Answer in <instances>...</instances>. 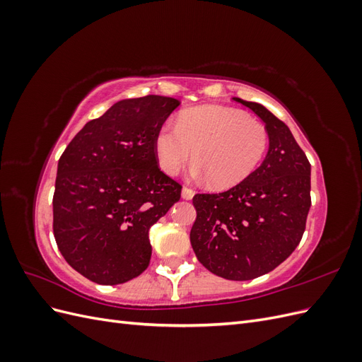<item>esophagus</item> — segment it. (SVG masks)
Instances as JSON below:
<instances>
[{
	"instance_id": "esophagus-1",
	"label": "esophagus",
	"mask_w": 362,
	"mask_h": 362,
	"mask_svg": "<svg viewBox=\"0 0 362 362\" xmlns=\"http://www.w3.org/2000/svg\"><path fill=\"white\" fill-rule=\"evenodd\" d=\"M194 196V192L192 190V189H189V187H184L182 190H181V198L182 199H187V201H190L192 198Z\"/></svg>"
}]
</instances>
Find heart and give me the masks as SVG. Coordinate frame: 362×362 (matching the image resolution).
Returning a JSON list of instances; mask_svg holds the SVG:
<instances>
[{
  "label": "heart",
  "mask_w": 362,
  "mask_h": 362,
  "mask_svg": "<svg viewBox=\"0 0 362 362\" xmlns=\"http://www.w3.org/2000/svg\"><path fill=\"white\" fill-rule=\"evenodd\" d=\"M269 146V131L242 110L202 105L182 112L175 128L163 127L154 139L160 169L177 175L193 156L192 177L213 189H231L257 169Z\"/></svg>",
  "instance_id": "b5f03b06"
}]
</instances>
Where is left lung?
<instances>
[{
	"label": "left lung",
	"instance_id": "left-lung-1",
	"mask_svg": "<svg viewBox=\"0 0 362 362\" xmlns=\"http://www.w3.org/2000/svg\"><path fill=\"white\" fill-rule=\"evenodd\" d=\"M233 100L266 124L267 156L235 187L194 194L190 243L214 275L249 281L278 267L299 245L311 206V164L290 128L264 105Z\"/></svg>",
	"mask_w": 362,
	"mask_h": 362
}]
</instances>
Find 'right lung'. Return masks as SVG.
Masks as SVG:
<instances>
[{
  "instance_id": "right-lung-1",
  "label": "right lung",
  "mask_w": 362,
  "mask_h": 362,
  "mask_svg": "<svg viewBox=\"0 0 362 362\" xmlns=\"http://www.w3.org/2000/svg\"><path fill=\"white\" fill-rule=\"evenodd\" d=\"M180 104L158 95L117 101L62 154L54 237L87 279L116 286L149 266V229L181 198V185L160 170L154 152L156 134Z\"/></svg>"
}]
</instances>
